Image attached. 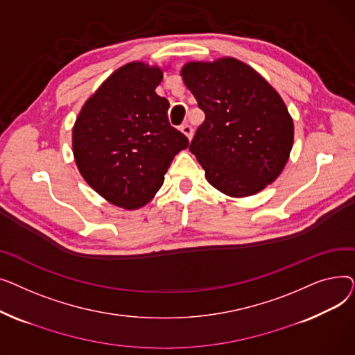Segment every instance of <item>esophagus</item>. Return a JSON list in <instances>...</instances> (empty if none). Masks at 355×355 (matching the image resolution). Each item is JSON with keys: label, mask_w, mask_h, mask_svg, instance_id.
<instances>
[{"label": "esophagus", "mask_w": 355, "mask_h": 355, "mask_svg": "<svg viewBox=\"0 0 355 355\" xmlns=\"http://www.w3.org/2000/svg\"><path fill=\"white\" fill-rule=\"evenodd\" d=\"M180 130H181V132H182L185 137L189 138V141L193 138V132H194V130H193V128H191L189 123H184V125H181Z\"/></svg>", "instance_id": "obj_1"}]
</instances>
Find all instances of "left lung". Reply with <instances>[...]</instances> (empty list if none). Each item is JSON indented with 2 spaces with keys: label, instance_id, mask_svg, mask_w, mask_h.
<instances>
[{
  "label": "left lung",
  "instance_id": "1",
  "mask_svg": "<svg viewBox=\"0 0 355 355\" xmlns=\"http://www.w3.org/2000/svg\"><path fill=\"white\" fill-rule=\"evenodd\" d=\"M181 78L206 114L190 151L207 181L234 198L266 189L284 171L293 145V121L281 95L234 58L189 62Z\"/></svg>",
  "mask_w": 355,
  "mask_h": 355
}]
</instances>
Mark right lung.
<instances>
[{
	"label": "right lung",
	"mask_w": 355,
	"mask_h": 355,
	"mask_svg": "<svg viewBox=\"0 0 355 355\" xmlns=\"http://www.w3.org/2000/svg\"><path fill=\"white\" fill-rule=\"evenodd\" d=\"M162 69L130 62L85 102L71 130L73 157L85 181L110 204L137 210L153 200L189 139L168 122L157 95Z\"/></svg>",
	"instance_id": "1"
}]
</instances>
